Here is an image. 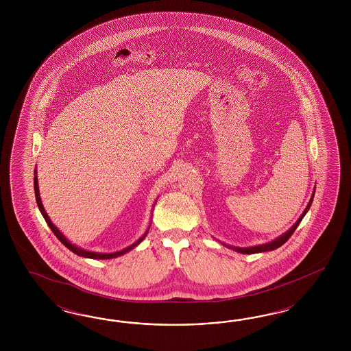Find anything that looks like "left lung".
I'll use <instances>...</instances> for the list:
<instances>
[{"instance_id": "8db88e82", "label": "left lung", "mask_w": 351, "mask_h": 351, "mask_svg": "<svg viewBox=\"0 0 351 351\" xmlns=\"http://www.w3.org/2000/svg\"><path fill=\"white\" fill-rule=\"evenodd\" d=\"M314 193H315V191H313V194H311V198H310V201H308V206H306V208L304 210V213H301V216L298 217V221L293 223V225L288 229L286 233L279 235V237L276 238L274 241H271V242H269V243H265V245H252V247H235V245H225V243H223V245H225V247L232 248V250L235 251V252H239V254H243V255H251V254L266 252V251H273V250L279 248L280 245H283L286 242H287L288 239H289V237H291V235L293 234V232L296 230V228H298L300 223H301V220L304 219V216H305L306 213H308V208H310V206H311V203H313V199H314Z\"/></svg>"}]
</instances>
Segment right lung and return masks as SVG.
I'll list each match as a JSON object with an SVG mask.
<instances>
[{
	"mask_svg": "<svg viewBox=\"0 0 351 351\" xmlns=\"http://www.w3.org/2000/svg\"><path fill=\"white\" fill-rule=\"evenodd\" d=\"M33 184H34V194H36V201H37V206H38V208H40V211L43 213V219L46 220V223L47 225L50 226V229L53 230V233L56 235V238L63 243L69 251H72L73 254L78 256H82V257H87V258H96V260H108V258H114V257H118V256L125 255V254H128V251H131V250H134L138 243H141V241L147 237V234L149 232V228H150V225H149L148 229H147V232L143 234L140 238H138V241L135 242V243H132L131 245H128L126 248H123V250H121V251H117V252H109V254H103V252H93V251H87L85 248H82V247H78V245H73V243H71L66 238H65V235H64L55 225H53V221L50 220V217H49V215L46 213L45 211V208H43V201H41V197H40V189H38V179H37V170H34V179H33ZM157 202V201H156ZM156 204V203H154ZM154 204H153V208H154ZM150 223H152V220H150Z\"/></svg>",
	"mask_w": 351,
	"mask_h": 351,
	"instance_id": "1",
	"label": "right lung"
}]
</instances>
